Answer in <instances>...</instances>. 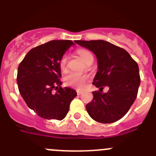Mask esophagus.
<instances>
[{
  "mask_svg": "<svg viewBox=\"0 0 156 156\" xmlns=\"http://www.w3.org/2000/svg\"><path fill=\"white\" fill-rule=\"evenodd\" d=\"M76 92H77V94H78V95H80V94H82V92H83V91H81V90H77V91H76Z\"/></svg>",
  "mask_w": 156,
  "mask_h": 156,
  "instance_id": "obj_1",
  "label": "esophagus"
}]
</instances>
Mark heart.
<instances>
[{"label": "heart", "instance_id": "obj_1", "mask_svg": "<svg viewBox=\"0 0 156 156\" xmlns=\"http://www.w3.org/2000/svg\"><path fill=\"white\" fill-rule=\"evenodd\" d=\"M78 54L81 58L86 64L89 63L91 61L94 60L93 55L89 51L85 49H79L78 50ZM68 61V56L67 54L64 55L60 61V68L62 70L65 69L67 66ZM65 85L70 87H73L75 88H83L85 86L87 81L88 80V76L85 75L75 73V72H69L68 75H65Z\"/></svg>", "mask_w": 156, "mask_h": 156}]
</instances>
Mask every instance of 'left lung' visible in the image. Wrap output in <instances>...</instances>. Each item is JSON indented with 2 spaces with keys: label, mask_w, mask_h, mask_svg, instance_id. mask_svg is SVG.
I'll use <instances>...</instances> for the list:
<instances>
[{
  "label": "left lung",
  "mask_w": 156,
  "mask_h": 156,
  "mask_svg": "<svg viewBox=\"0 0 156 156\" xmlns=\"http://www.w3.org/2000/svg\"><path fill=\"white\" fill-rule=\"evenodd\" d=\"M89 49L98 60V71L93 85V99L86 105L90 117L101 123H113L122 119L137 97L140 75L137 62L125 49L102 40L75 41ZM105 86L109 88L102 93Z\"/></svg>",
  "instance_id": "1"
}]
</instances>
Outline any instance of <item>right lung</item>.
Masks as SVG:
<instances>
[{
	"label": "right lung",
	"instance_id": "obj_1",
	"mask_svg": "<svg viewBox=\"0 0 156 156\" xmlns=\"http://www.w3.org/2000/svg\"><path fill=\"white\" fill-rule=\"evenodd\" d=\"M73 44L70 40L51 41L32 48L19 65L17 82L20 94L27 105L43 119H65L76 97V91L62 88L60 81L61 58Z\"/></svg>",
	"mask_w": 156,
	"mask_h": 156
}]
</instances>
